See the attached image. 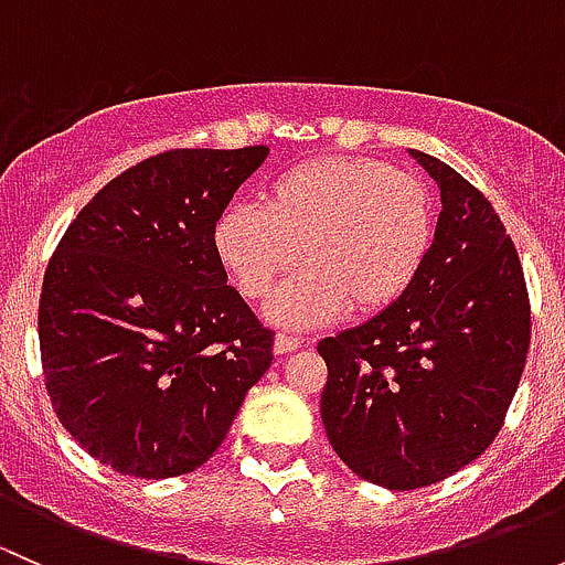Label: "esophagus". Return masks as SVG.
Instances as JSON below:
<instances>
[{
  "label": "esophagus",
  "mask_w": 565,
  "mask_h": 565,
  "mask_svg": "<svg viewBox=\"0 0 565 565\" xmlns=\"http://www.w3.org/2000/svg\"><path fill=\"white\" fill-rule=\"evenodd\" d=\"M298 347H303V339H298V335H289V333H278L276 341H273V350L278 352V355H287V352H295Z\"/></svg>",
  "instance_id": "esophagus-1"
}]
</instances>
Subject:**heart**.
I'll return each mask as SVG.
<instances>
[{
    "label": "heart",
    "instance_id": "heart-1",
    "mask_svg": "<svg viewBox=\"0 0 565 565\" xmlns=\"http://www.w3.org/2000/svg\"><path fill=\"white\" fill-rule=\"evenodd\" d=\"M262 204L218 215L213 254L248 300L267 298L303 254L309 267L267 303V317L287 328H317L350 309L388 311L409 292L435 237L429 188L372 158L324 156L287 169Z\"/></svg>",
    "mask_w": 565,
    "mask_h": 565
}]
</instances>
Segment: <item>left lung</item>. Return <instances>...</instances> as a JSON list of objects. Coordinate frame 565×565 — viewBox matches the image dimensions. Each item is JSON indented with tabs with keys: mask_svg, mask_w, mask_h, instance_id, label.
<instances>
[{
	"mask_svg": "<svg viewBox=\"0 0 565 565\" xmlns=\"http://www.w3.org/2000/svg\"><path fill=\"white\" fill-rule=\"evenodd\" d=\"M409 156L440 188L429 256L396 306L317 347L330 446L355 476L396 492L487 451L530 347L525 273L503 221L448 163Z\"/></svg>",
	"mask_w": 565,
	"mask_h": 565,
	"instance_id": "obj_1",
	"label": "left lung"
}]
</instances>
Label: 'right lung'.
Listing matches in <instances>:
<instances>
[{"label": "right lung", "instance_id": "obj_1", "mask_svg": "<svg viewBox=\"0 0 565 565\" xmlns=\"http://www.w3.org/2000/svg\"><path fill=\"white\" fill-rule=\"evenodd\" d=\"M267 147L169 150L100 188L51 256L40 295L45 391L114 472H193L273 363L213 254V226Z\"/></svg>", "mask_w": 565, "mask_h": 565}]
</instances>
